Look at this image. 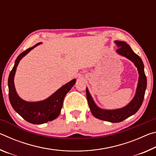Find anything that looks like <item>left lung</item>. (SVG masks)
<instances>
[{
    "label": "left lung",
    "mask_w": 156,
    "mask_h": 156,
    "mask_svg": "<svg viewBox=\"0 0 156 156\" xmlns=\"http://www.w3.org/2000/svg\"><path fill=\"white\" fill-rule=\"evenodd\" d=\"M115 43L119 47L116 50V52L121 56H125L126 58L130 60L138 68L139 80L135 96L126 106L121 109L107 110L100 109L97 106L92 98L91 94H89L87 88L86 89V94L89 108L94 117L98 119L111 122H120L136 113L141 107L144 100L145 90L147 88V77L144 71L143 62L138 55L133 52L130 46L124 41H115Z\"/></svg>",
    "instance_id": "1"
}]
</instances>
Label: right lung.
I'll use <instances>...</instances> for the list:
<instances>
[{
    "mask_svg": "<svg viewBox=\"0 0 156 156\" xmlns=\"http://www.w3.org/2000/svg\"><path fill=\"white\" fill-rule=\"evenodd\" d=\"M40 44L41 43H37L36 45L21 53L17 57L8 78L9 98L13 109L26 121L34 125H41L56 119L61 111L65 96L76 83V79H73L58 89L51 96L42 101L27 102L18 96L16 91L14 82L17 66L25 55Z\"/></svg>",
    "mask_w": 156,
    "mask_h": 156,
    "instance_id": "right-lung-1",
    "label": "right lung"
}]
</instances>
